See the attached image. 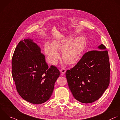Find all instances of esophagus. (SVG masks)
<instances>
[{"label": "esophagus", "instance_id": "1", "mask_svg": "<svg viewBox=\"0 0 120 120\" xmlns=\"http://www.w3.org/2000/svg\"><path fill=\"white\" fill-rule=\"evenodd\" d=\"M60 72H61V74L62 75H63L65 72H66V70H65V68H61V69L60 70Z\"/></svg>", "mask_w": 120, "mask_h": 120}]
</instances>
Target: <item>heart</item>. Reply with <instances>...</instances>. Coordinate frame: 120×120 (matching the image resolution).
<instances>
[{
    "mask_svg": "<svg viewBox=\"0 0 120 120\" xmlns=\"http://www.w3.org/2000/svg\"><path fill=\"white\" fill-rule=\"evenodd\" d=\"M86 45V39L83 36H79L73 39L71 36L55 39L52 44L46 43L44 51L51 64H55L60 58L57 50H62L64 61L68 64L77 62L83 52Z\"/></svg>",
    "mask_w": 120,
    "mask_h": 120,
    "instance_id": "obj_1",
    "label": "heart"
}]
</instances>
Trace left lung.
I'll return each instance as SVG.
<instances>
[{"mask_svg": "<svg viewBox=\"0 0 120 120\" xmlns=\"http://www.w3.org/2000/svg\"><path fill=\"white\" fill-rule=\"evenodd\" d=\"M98 50L86 53L78 63L66 73L69 88L74 98L82 103L98 99L110 82L108 54L103 44Z\"/></svg>", "mask_w": 120, "mask_h": 120, "instance_id": "8db88e82", "label": "left lung"}]
</instances>
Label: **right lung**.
Returning a JSON list of instances; mask_svg holds the SVG:
<instances>
[{
  "label": "right lung",
  "mask_w": 120,
  "mask_h": 120,
  "mask_svg": "<svg viewBox=\"0 0 120 120\" xmlns=\"http://www.w3.org/2000/svg\"><path fill=\"white\" fill-rule=\"evenodd\" d=\"M12 74L20 96L38 105L50 98L60 71L53 65L49 68L41 48L28 38L20 41L15 49Z\"/></svg>",
  "instance_id": "add662e5"
}]
</instances>
